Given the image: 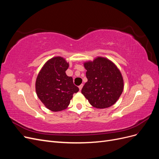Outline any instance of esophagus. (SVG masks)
Listing matches in <instances>:
<instances>
[{"instance_id": "esophagus-1", "label": "esophagus", "mask_w": 159, "mask_h": 159, "mask_svg": "<svg viewBox=\"0 0 159 159\" xmlns=\"http://www.w3.org/2000/svg\"><path fill=\"white\" fill-rule=\"evenodd\" d=\"M83 84H81L80 86H79V89H80V90H81V89H82V88H83Z\"/></svg>"}]
</instances>
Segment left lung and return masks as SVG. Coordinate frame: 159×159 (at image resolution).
I'll use <instances>...</instances> for the list:
<instances>
[{"mask_svg":"<svg viewBox=\"0 0 159 159\" xmlns=\"http://www.w3.org/2000/svg\"><path fill=\"white\" fill-rule=\"evenodd\" d=\"M88 81L81 89L93 107L107 108L116 103L124 87L121 71L111 61L98 57L84 63Z\"/></svg>","mask_w":159,"mask_h":159,"instance_id":"1","label":"left lung"}]
</instances>
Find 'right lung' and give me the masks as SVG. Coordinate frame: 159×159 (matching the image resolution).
Masks as SVG:
<instances>
[{
  "instance_id": "add662e5",
  "label": "right lung",
  "mask_w": 159,
  "mask_h": 159,
  "mask_svg": "<svg viewBox=\"0 0 159 159\" xmlns=\"http://www.w3.org/2000/svg\"><path fill=\"white\" fill-rule=\"evenodd\" d=\"M68 67L63 57H52L46 62L37 76L36 94L46 107L52 111L66 109L73 94L79 91L73 78L66 74Z\"/></svg>"
}]
</instances>
